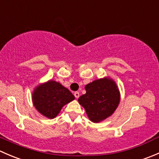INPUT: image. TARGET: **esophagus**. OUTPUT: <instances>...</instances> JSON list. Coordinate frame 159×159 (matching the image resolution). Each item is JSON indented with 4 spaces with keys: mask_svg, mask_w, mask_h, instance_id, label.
I'll return each mask as SVG.
<instances>
[{
    "mask_svg": "<svg viewBox=\"0 0 159 159\" xmlns=\"http://www.w3.org/2000/svg\"><path fill=\"white\" fill-rule=\"evenodd\" d=\"M74 95H75V97L76 98H79V96H80V94H79V92H78V91H75V92L74 93Z\"/></svg>",
    "mask_w": 159,
    "mask_h": 159,
    "instance_id": "esophagus-1",
    "label": "esophagus"
}]
</instances>
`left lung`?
Here are the masks:
<instances>
[{
	"label": "left lung",
	"mask_w": 159,
	"mask_h": 159,
	"mask_svg": "<svg viewBox=\"0 0 159 159\" xmlns=\"http://www.w3.org/2000/svg\"><path fill=\"white\" fill-rule=\"evenodd\" d=\"M86 93L78 98L91 121L100 122L115 112L120 102L116 83L109 78L95 80L85 86Z\"/></svg>",
	"instance_id": "left-lung-1"
}]
</instances>
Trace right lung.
Instances as JSON below:
<instances>
[{"label":"right lung","instance_id":"add662e5","mask_svg":"<svg viewBox=\"0 0 159 159\" xmlns=\"http://www.w3.org/2000/svg\"><path fill=\"white\" fill-rule=\"evenodd\" d=\"M74 99L75 96L69 90L52 80L39 84L32 94L35 108L50 119L55 118L62 107Z\"/></svg>","mask_w":159,"mask_h":159}]
</instances>
